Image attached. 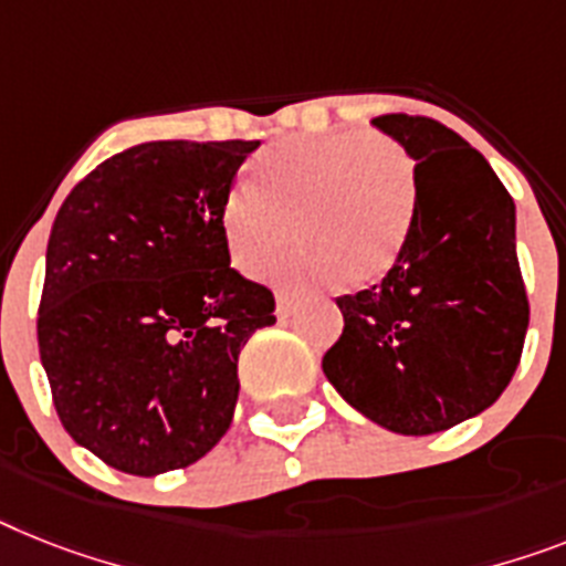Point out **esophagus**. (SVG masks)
<instances>
[{
    "mask_svg": "<svg viewBox=\"0 0 566 566\" xmlns=\"http://www.w3.org/2000/svg\"><path fill=\"white\" fill-rule=\"evenodd\" d=\"M297 312V301H294L292 294L280 292L277 294V317H292Z\"/></svg>",
    "mask_w": 566,
    "mask_h": 566,
    "instance_id": "1",
    "label": "esophagus"
}]
</instances>
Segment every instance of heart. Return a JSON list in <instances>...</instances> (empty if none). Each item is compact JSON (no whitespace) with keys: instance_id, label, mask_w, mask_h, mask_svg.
<instances>
[{"instance_id":"1","label":"heart","mask_w":566,"mask_h":566,"mask_svg":"<svg viewBox=\"0 0 566 566\" xmlns=\"http://www.w3.org/2000/svg\"><path fill=\"white\" fill-rule=\"evenodd\" d=\"M254 187L237 185L219 208V231L240 272H263L292 231L301 249L272 269L289 289L326 286L340 274L361 286L399 260L413 179L399 144L385 135L280 142L254 158Z\"/></svg>"}]
</instances>
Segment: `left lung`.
I'll use <instances>...</instances> for the list:
<instances>
[{"label": "left lung", "instance_id": "8db88e82", "mask_svg": "<svg viewBox=\"0 0 566 566\" xmlns=\"http://www.w3.org/2000/svg\"><path fill=\"white\" fill-rule=\"evenodd\" d=\"M373 124L408 149L417 202L381 283L338 297L344 333L324 373L387 431H448L497 401L530 326L515 202L478 149L424 115Z\"/></svg>", "mask_w": 566, "mask_h": 566}]
</instances>
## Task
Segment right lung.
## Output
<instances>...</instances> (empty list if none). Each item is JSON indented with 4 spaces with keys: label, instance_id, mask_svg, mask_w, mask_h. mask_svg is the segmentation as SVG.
I'll use <instances>...</instances> for the list:
<instances>
[{
    "label": "right lung",
    "instance_id": "right-lung-1",
    "mask_svg": "<svg viewBox=\"0 0 566 566\" xmlns=\"http://www.w3.org/2000/svg\"><path fill=\"white\" fill-rule=\"evenodd\" d=\"M260 142H147L65 196L36 340L57 417L112 469H185L228 431L274 294L231 269L219 208Z\"/></svg>",
    "mask_w": 566,
    "mask_h": 566
}]
</instances>
